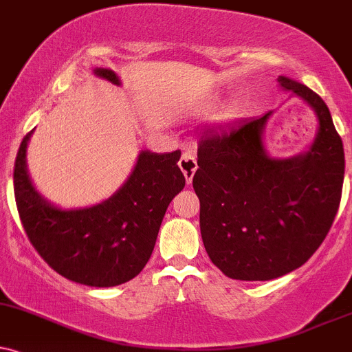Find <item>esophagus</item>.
Instances as JSON below:
<instances>
[{"label":"esophagus","instance_id":"34e87169","mask_svg":"<svg viewBox=\"0 0 352 352\" xmlns=\"http://www.w3.org/2000/svg\"><path fill=\"white\" fill-rule=\"evenodd\" d=\"M179 168L181 171L184 173V177L188 183H191L192 177H194V173H196L197 169V161H196V156H194L192 151L186 150L183 153V156H181L179 160Z\"/></svg>","mask_w":352,"mask_h":352}]
</instances>
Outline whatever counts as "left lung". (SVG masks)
Returning <instances> with one entry per match:
<instances>
[{
    "label": "left lung",
    "mask_w": 352,
    "mask_h": 352,
    "mask_svg": "<svg viewBox=\"0 0 352 352\" xmlns=\"http://www.w3.org/2000/svg\"><path fill=\"white\" fill-rule=\"evenodd\" d=\"M316 111L308 153L274 160L263 150V117L204 131L192 188L201 202V235L209 258L234 280L265 282L290 274L318 250L341 202L344 150L323 98L278 77Z\"/></svg>",
    "instance_id": "8db88e82"
}]
</instances>
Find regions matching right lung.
I'll use <instances>...</instances> for the list:
<instances>
[{"mask_svg": "<svg viewBox=\"0 0 352 352\" xmlns=\"http://www.w3.org/2000/svg\"><path fill=\"white\" fill-rule=\"evenodd\" d=\"M111 84L115 72L95 69ZM21 142L14 161V197L29 242L52 270L87 287H117L143 270L155 249L169 202L184 188L177 161L181 151L166 155L143 151L126 183L110 199L87 209L62 210L37 194L28 176L26 146Z\"/></svg>", "mask_w": 352, "mask_h": 352, "instance_id": "add662e5", "label": "right lung"}]
</instances>
